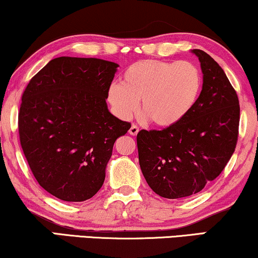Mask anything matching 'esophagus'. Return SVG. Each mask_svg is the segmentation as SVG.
I'll return each instance as SVG.
<instances>
[{
	"mask_svg": "<svg viewBox=\"0 0 258 258\" xmlns=\"http://www.w3.org/2000/svg\"><path fill=\"white\" fill-rule=\"evenodd\" d=\"M139 126H137L136 124H133L132 125V128L129 129V134L130 135H133V136H135V135H137V133H139Z\"/></svg>",
	"mask_w": 258,
	"mask_h": 258,
	"instance_id": "obj_1",
	"label": "esophagus"
}]
</instances>
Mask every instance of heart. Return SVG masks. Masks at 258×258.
Here are the masks:
<instances>
[{
	"mask_svg": "<svg viewBox=\"0 0 258 258\" xmlns=\"http://www.w3.org/2000/svg\"><path fill=\"white\" fill-rule=\"evenodd\" d=\"M202 75L191 62L143 59L126 67L121 84H112L108 101L121 118H129L140 101V112L157 126L185 118L197 103Z\"/></svg>",
	"mask_w": 258,
	"mask_h": 258,
	"instance_id": "1",
	"label": "heart"
}]
</instances>
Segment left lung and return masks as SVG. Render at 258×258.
I'll list each match as a JSON object with an SVG mask.
<instances>
[{"mask_svg":"<svg viewBox=\"0 0 258 258\" xmlns=\"http://www.w3.org/2000/svg\"><path fill=\"white\" fill-rule=\"evenodd\" d=\"M203 87L192 110L177 124L137 134L141 170L164 199L200 192L221 174L238 139L239 102L223 69L206 51L194 49Z\"/></svg>","mask_w":258,"mask_h":258,"instance_id":"8db88e82","label":"left lung"}]
</instances>
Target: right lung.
Returning a JSON list of instances; mask_svg holds the SVG:
<instances>
[{
	"instance_id": "obj_1",
	"label": "right lung",
	"mask_w": 258,
	"mask_h": 258,
	"mask_svg": "<svg viewBox=\"0 0 258 258\" xmlns=\"http://www.w3.org/2000/svg\"><path fill=\"white\" fill-rule=\"evenodd\" d=\"M117 67L63 56L23 91L21 147L38 184L59 200L82 202L101 189L115 141L132 126L111 115L105 102Z\"/></svg>"
}]
</instances>
